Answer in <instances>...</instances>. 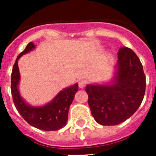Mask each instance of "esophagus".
<instances>
[{
    "instance_id": "obj_1",
    "label": "esophagus",
    "mask_w": 156,
    "mask_h": 156,
    "mask_svg": "<svg viewBox=\"0 0 156 156\" xmlns=\"http://www.w3.org/2000/svg\"><path fill=\"white\" fill-rule=\"evenodd\" d=\"M86 84H87V81L86 80H80L79 81H78V86H79L80 88H83L84 87V86L86 85Z\"/></svg>"
}]
</instances>
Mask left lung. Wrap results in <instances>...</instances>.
I'll return each instance as SVG.
<instances>
[{
  "label": "left lung",
  "mask_w": 156,
  "mask_h": 156,
  "mask_svg": "<svg viewBox=\"0 0 156 156\" xmlns=\"http://www.w3.org/2000/svg\"><path fill=\"white\" fill-rule=\"evenodd\" d=\"M88 105L96 122L117 125L140 107L146 90V76L140 60L130 48H121L113 77L108 82L87 84Z\"/></svg>",
  "instance_id": "1"
}]
</instances>
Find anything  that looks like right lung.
Instances as JSON below:
<instances>
[{
  "label": "right lung",
  "mask_w": 156,
  "mask_h": 156,
  "mask_svg": "<svg viewBox=\"0 0 156 156\" xmlns=\"http://www.w3.org/2000/svg\"><path fill=\"white\" fill-rule=\"evenodd\" d=\"M36 48V45L30 42L26 49L19 54L12 67L11 75V94L12 100L20 115L31 126L47 131H53L62 128L68 120L69 107L78 90V83L65 87L59 91L50 102L42 106H32L28 103L20 92V73L18 60L23 55Z\"/></svg>",
  "instance_id": "obj_1"
}]
</instances>
